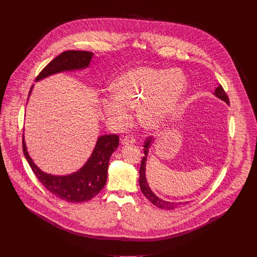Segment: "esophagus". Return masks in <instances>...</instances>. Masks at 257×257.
Instances as JSON below:
<instances>
[{"mask_svg":"<svg viewBox=\"0 0 257 257\" xmlns=\"http://www.w3.org/2000/svg\"><path fill=\"white\" fill-rule=\"evenodd\" d=\"M122 144L123 145H128V144H133V143H135L136 142V139L134 138V136H132V135H127V136H125L124 138H122Z\"/></svg>","mask_w":257,"mask_h":257,"instance_id":"34e87169","label":"esophagus"}]
</instances>
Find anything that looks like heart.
I'll list each match as a JSON object with an SVG mask.
<instances>
[{
	"label": "heart",
	"instance_id": "1",
	"mask_svg": "<svg viewBox=\"0 0 257 257\" xmlns=\"http://www.w3.org/2000/svg\"><path fill=\"white\" fill-rule=\"evenodd\" d=\"M186 85L185 76L177 70L136 67L115 80L114 95L102 100L103 112L116 124L125 125L131 118V108H137L140 124L158 130L175 117Z\"/></svg>",
	"mask_w": 257,
	"mask_h": 257
}]
</instances>
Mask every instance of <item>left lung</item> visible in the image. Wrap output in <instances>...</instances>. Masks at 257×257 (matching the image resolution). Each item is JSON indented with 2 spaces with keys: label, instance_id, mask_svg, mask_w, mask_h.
Segmentation results:
<instances>
[{
  "label": "left lung",
  "instance_id": "obj_1",
  "mask_svg": "<svg viewBox=\"0 0 257 257\" xmlns=\"http://www.w3.org/2000/svg\"><path fill=\"white\" fill-rule=\"evenodd\" d=\"M215 96H217L218 98L223 99L224 101H226L228 104L230 103L229 101V97L226 93V91L224 90V88L222 87V85H218L213 93ZM154 139L152 137H149L148 139L145 140L144 142V157L142 158L141 161V165H140V169H139V185H140V189L142 191V193L144 194V196L148 198L154 205L163 208V209H175L177 207H179L182 204H186L188 203V201L185 202H170V201H166L163 200L161 198H159L150 188L148 181H146V177H145V166H146V158H148V154H149V149L151 144L153 143Z\"/></svg>",
  "mask_w": 257,
  "mask_h": 257
}]
</instances>
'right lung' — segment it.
Here are the masks:
<instances>
[{"instance_id": "1", "label": "right lung", "mask_w": 257, "mask_h": 257, "mask_svg": "<svg viewBox=\"0 0 257 257\" xmlns=\"http://www.w3.org/2000/svg\"><path fill=\"white\" fill-rule=\"evenodd\" d=\"M93 53L86 51H66L51 61L35 78L36 81L63 71L80 70L89 66ZM30 88L29 94L31 92ZM119 145V136H99L86 164L77 172L67 176H54L40 170L29 157L24 136L23 154L36 178L55 196L68 202H83L94 197L105 185L109 158Z\"/></svg>"}]
</instances>
